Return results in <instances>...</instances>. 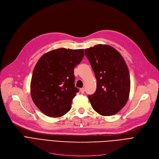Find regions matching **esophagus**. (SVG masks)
Listing matches in <instances>:
<instances>
[{
    "instance_id": "obj_1",
    "label": "esophagus",
    "mask_w": 159,
    "mask_h": 159,
    "mask_svg": "<svg viewBox=\"0 0 159 159\" xmlns=\"http://www.w3.org/2000/svg\"><path fill=\"white\" fill-rule=\"evenodd\" d=\"M80 92H81L82 93H84V91H85V89H84V88H80Z\"/></svg>"
}]
</instances>
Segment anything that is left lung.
<instances>
[{
	"label": "left lung",
	"instance_id": "left-lung-1",
	"mask_svg": "<svg viewBox=\"0 0 159 159\" xmlns=\"http://www.w3.org/2000/svg\"><path fill=\"white\" fill-rule=\"evenodd\" d=\"M97 79V89L88 98L93 110L103 116L117 113L126 105L130 77L126 62L114 48L98 44L85 49Z\"/></svg>",
	"mask_w": 159,
	"mask_h": 159
}]
</instances>
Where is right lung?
<instances>
[{
	"label": "right lung",
	"mask_w": 159,
	"mask_h": 159,
	"mask_svg": "<svg viewBox=\"0 0 159 159\" xmlns=\"http://www.w3.org/2000/svg\"><path fill=\"white\" fill-rule=\"evenodd\" d=\"M84 56V49L58 48L42 56L33 70L30 90L39 109L51 117H60L71 109L79 89L75 86V67Z\"/></svg>",
	"instance_id": "obj_1"
}]
</instances>
